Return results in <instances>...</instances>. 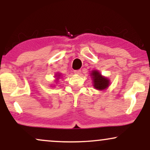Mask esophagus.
I'll return each instance as SVG.
<instances>
[{
    "label": "esophagus",
    "instance_id": "34e87169",
    "mask_svg": "<svg viewBox=\"0 0 150 150\" xmlns=\"http://www.w3.org/2000/svg\"><path fill=\"white\" fill-rule=\"evenodd\" d=\"M74 73H75V74H77V75H80V74L81 73V70H75V71H74Z\"/></svg>",
    "mask_w": 150,
    "mask_h": 150
}]
</instances>
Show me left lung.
Here are the masks:
<instances>
[{"label": "left lung", "instance_id": "8db88e82", "mask_svg": "<svg viewBox=\"0 0 150 150\" xmlns=\"http://www.w3.org/2000/svg\"><path fill=\"white\" fill-rule=\"evenodd\" d=\"M91 78L92 80L93 86L96 89L99 91L107 89L110 85V80L108 77L103 76L100 72L97 70H92L90 73Z\"/></svg>", "mask_w": 150, "mask_h": 150}]
</instances>
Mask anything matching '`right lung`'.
Here are the masks:
<instances>
[{"label": "right lung", "mask_w": 150, "mask_h": 150, "mask_svg": "<svg viewBox=\"0 0 150 150\" xmlns=\"http://www.w3.org/2000/svg\"><path fill=\"white\" fill-rule=\"evenodd\" d=\"M54 77H56V80H56V82H58V80H59V79H60V77H61V73H57L56 74V75H55V76H54Z\"/></svg>", "instance_id": "obj_1"}]
</instances>
